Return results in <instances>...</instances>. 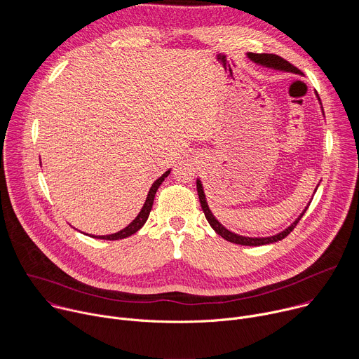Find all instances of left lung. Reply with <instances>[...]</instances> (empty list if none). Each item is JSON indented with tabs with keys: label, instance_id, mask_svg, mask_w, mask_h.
Segmentation results:
<instances>
[{
	"label": "left lung",
	"instance_id": "left-lung-1",
	"mask_svg": "<svg viewBox=\"0 0 359 359\" xmlns=\"http://www.w3.org/2000/svg\"><path fill=\"white\" fill-rule=\"evenodd\" d=\"M247 57H248L254 64L266 67V68H270V69L302 75V72H301L298 68H295V67L291 65L288 61H285V60H283L281 57L274 55V54H252V53H248ZM316 95H317L318 102H320V105H321V99H320V96H318L317 92H316ZM321 111H323V115H324L323 105H321ZM196 186H197V194H198V200H200V204H201L203 213H204V216H206V219H208L209 224L212 226V229H213L219 236H222L224 240H227V241H230V243H234V244H240V245H264V244H271V243H276V241L283 240L284 237H287V236L292 231V229H294V227L297 226V223L301 220V217L304 216V213L306 212V209H309L310 203H311V201H309V204H306V208L302 210V213H301L285 230H283V231H280V233H277V234H274V236H269V237H248V236H240V234L233 233V231H230L229 229H226V227L215 217V215L212 213V210H210V208H209V204H208V200H206V194H204L203 184H201L200 179L196 180ZM318 186H320V184H317L314 193L317 191Z\"/></svg>",
	"mask_w": 359,
	"mask_h": 359
}]
</instances>
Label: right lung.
I'll return each instance as SVG.
<instances>
[{"instance_id": "right-lung-1", "label": "right lung", "mask_w": 359, "mask_h": 359, "mask_svg": "<svg viewBox=\"0 0 359 359\" xmlns=\"http://www.w3.org/2000/svg\"><path fill=\"white\" fill-rule=\"evenodd\" d=\"M169 175H170V169L166 170L159 179L155 180V183L151 184V187L149 189L147 197H146V200H144V203H143V208L140 209L139 215H137V216L135 217V220H132V223H129L125 229H122L121 231L114 233V234H107V236H93V234H90V237H93V238H100V240H121V238H126V237L135 234L136 231H139V230L143 227V224L146 223V220H147V217H149V215H150V210H151V206H153V200H155V194H156L159 186L163 183V180H165Z\"/></svg>"}]
</instances>
